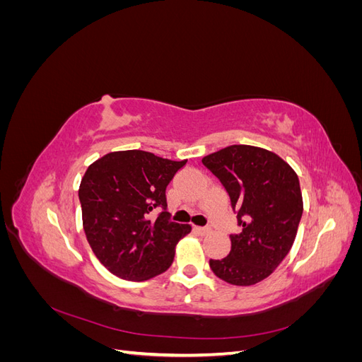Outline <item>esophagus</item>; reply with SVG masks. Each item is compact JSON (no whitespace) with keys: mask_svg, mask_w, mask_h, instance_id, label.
Here are the masks:
<instances>
[{"mask_svg":"<svg viewBox=\"0 0 362 362\" xmlns=\"http://www.w3.org/2000/svg\"><path fill=\"white\" fill-rule=\"evenodd\" d=\"M194 229H196V231H198L199 234H202V235H208V234L211 233V228H210V226H196Z\"/></svg>","mask_w":362,"mask_h":362,"instance_id":"esophagus-1","label":"esophagus"}]
</instances>
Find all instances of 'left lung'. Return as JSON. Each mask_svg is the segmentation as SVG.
Listing matches in <instances>:
<instances>
[{
  "label": "left lung",
  "instance_id": "left-lung-1",
  "mask_svg": "<svg viewBox=\"0 0 362 362\" xmlns=\"http://www.w3.org/2000/svg\"><path fill=\"white\" fill-rule=\"evenodd\" d=\"M221 180L242 231L231 252L210 259L214 275L233 286H254L272 275L290 252L303 213L299 178L267 149L233 145L202 158Z\"/></svg>",
  "mask_w": 362,
  "mask_h": 362
}]
</instances>
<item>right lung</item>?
Masks as SVG:
<instances>
[{"label":"right lung","mask_w":362,"mask_h":362,"mask_svg":"<svg viewBox=\"0 0 362 362\" xmlns=\"http://www.w3.org/2000/svg\"><path fill=\"white\" fill-rule=\"evenodd\" d=\"M185 163L131 149L87 168L78 190L84 233L113 275L146 281L172 266L175 246L192 226L170 221L166 187ZM156 207L163 211L154 219Z\"/></svg>","instance_id":"add662e5"}]
</instances>
